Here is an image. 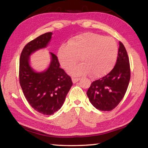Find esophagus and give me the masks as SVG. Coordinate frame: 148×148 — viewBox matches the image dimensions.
<instances>
[{
  "instance_id": "esophagus-1",
  "label": "esophagus",
  "mask_w": 148,
  "mask_h": 148,
  "mask_svg": "<svg viewBox=\"0 0 148 148\" xmlns=\"http://www.w3.org/2000/svg\"><path fill=\"white\" fill-rule=\"evenodd\" d=\"M79 79H80V78H77V77H72V82H73L74 84L76 83V82H78Z\"/></svg>"
}]
</instances>
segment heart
<instances>
[{"mask_svg":"<svg viewBox=\"0 0 148 148\" xmlns=\"http://www.w3.org/2000/svg\"><path fill=\"white\" fill-rule=\"evenodd\" d=\"M118 45L112 37L86 32L69 40L68 44H62L57 57L64 69L80 59L82 63L67 70L72 76L90 73L92 77L104 76L113 69L118 56Z\"/></svg>","mask_w":148,"mask_h":148,"instance_id":"b5f03b06","label":"heart"}]
</instances>
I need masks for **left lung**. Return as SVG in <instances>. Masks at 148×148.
I'll return each mask as SVG.
<instances>
[{
  "instance_id": "8db88e82",
  "label": "left lung",
  "mask_w": 148,
  "mask_h": 148,
  "mask_svg": "<svg viewBox=\"0 0 148 148\" xmlns=\"http://www.w3.org/2000/svg\"><path fill=\"white\" fill-rule=\"evenodd\" d=\"M130 78L129 59L124 45L119 42L116 65L106 76L92 82L87 92L89 101L97 109L111 111L124 97Z\"/></svg>"
}]
</instances>
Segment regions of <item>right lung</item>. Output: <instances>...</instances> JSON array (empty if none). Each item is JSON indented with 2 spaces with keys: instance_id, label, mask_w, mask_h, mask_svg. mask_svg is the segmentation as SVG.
Segmentation results:
<instances>
[{
  "instance_id": "obj_1",
  "label": "right lung",
  "mask_w": 148,
  "mask_h": 148,
  "mask_svg": "<svg viewBox=\"0 0 148 148\" xmlns=\"http://www.w3.org/2000/svg\"><path fill=\"white\" fill-rule=\"evenodd\" d=\"M52 32H46L25 45L19 59V84L27 102L39 113L52 115L63 104L72 82L58 58L50 52L51 60L46 71L36 72L29 64V57L36 50L44 48L51 38Z\"/></svg>"
}]
</instances>
